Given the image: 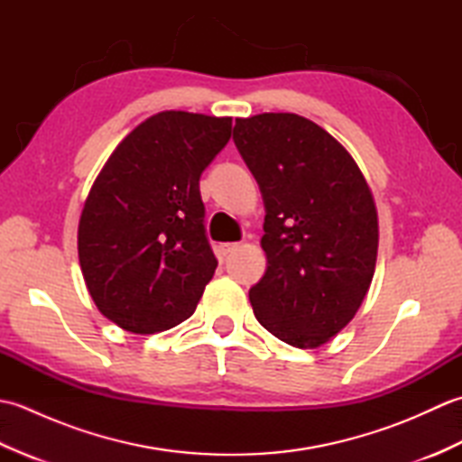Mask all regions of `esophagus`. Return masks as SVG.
<instances>
[{
	"label": "esophagus",
	"instance_id": "esophagus-1",
	"mask_svg": "<svg viewBox=\"0 0 462 462\" xmlns=\"http://www.w3.org/2000/svg\"><path fill=\"white\" fill-rule=\"evenodd\" d=\"M236 248H238V242H224L218 246V252L222 254V256H228V254L234 252Z\"/></svg>",
	"mask_w": 462,
	"mask_h": 462
}]
</instances>
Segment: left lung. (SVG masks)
Returning a JSON list of instances; mask_svg holds the SVG:
<instances>
[{"label": "left lung", "mask_w": 462, "mask_h": 462, "mask_svg": "<svg viewBox=\"0 0 462 462\" xmlns=\"http://www.w3.org/2000/svg\"><path fill=\"white\" fill-rule=\"evenodd\" d=\"M234 143L266 206L254 316L288 346L316 349L356 318L375 273L371 189L346 146L296 113L236 119Z\"/></svg>", "instance_id": "8db88e82"}]
</instances>
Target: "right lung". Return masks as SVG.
<instances>
[{"mask_svg": "<svg viewBox=\"0 0 462 462\" xmlns=\"http://www.w3.org/2000/svg\"><path fill=\"white\" fill-rule=\"evenodd\" d=\"M232 116L162 111L116 144L87 196L77 250L95 306L131 333L189 319L218 266L204 230L200 174Z\"/></svg>", "mask_w": 462, "mask_h": 462, "instance_id": "1", "label": "right lung"}]
</instances>
